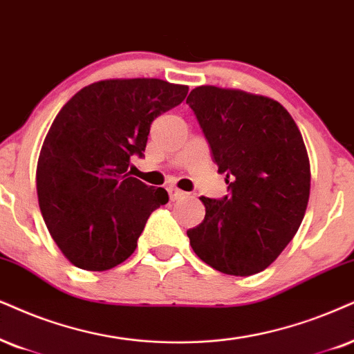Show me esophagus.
<instances>
[{"label": "esophagus", "mask_w": 354, "mask_h": 354, "mask_svg": "<svg viewBox=\"0 0 354 354\" xmlns=\"http://www.w3.org/2000/svg\"><path fill=\"white\" fill-rule=\"evenodd\" d=\"M168 194H169V199H171V201H178V199H181L183 196H185V192L178 189V187H169Z\"/></svg>", "instance_id": "esophagus-1"}]
</instances>
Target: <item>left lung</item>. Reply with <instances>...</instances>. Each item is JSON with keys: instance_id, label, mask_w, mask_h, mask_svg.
<instances>
[{"instance_id": "obj_1", "label": "left lung", "mask_w": 354, "mask_h": 354, "mask_svg": "<svg viewBox=\"0 0 354 354\" xmlns=\"http://www.w3.org/2000/svg\"><path fill=\"white\" fill-rule=\"evenodd\" d=\"M229 194L201 196L205 217L187 230L194 253L214 270L252 276L296 235L310 194L302 136L279 102L239 89L199 86L186 100Z\"/></svg>"}]
</instances>
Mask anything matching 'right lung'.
<instances>
[{
    "instance_id": "add662e5",
    "label": "right lung",
    "mask_w": 354,
    "mask_h": 354,
    "mask_svg": "<svg viewBox=\"0 0 354 354\" xmlns=\"http://www.w3.org/2000/svg\"><path fill=\"white\" fill-rule=\"evenodd\" d=\"M187 86L156 78L106 80L78 91L57 114L37 162L42 217L75 266L106 271L137 247L163 187L129 176L144 156L150 125L181 104Z\"/></svg>"
}]
</instances>
